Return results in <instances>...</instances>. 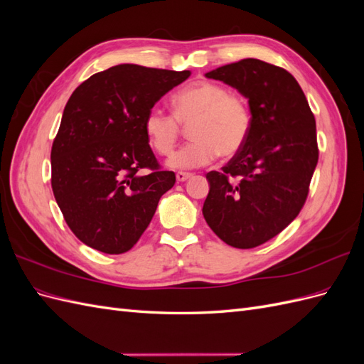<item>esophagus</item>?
Masks as SVG:
<instances>
[{
    "instance_id": "1",
    "label": "esophagus",
    "mask_w": 364,
    "mask_h": 364,
    "mask_svg": "<svg viewBox=\"0 0 364 364\" xmlns=\"http://www.w3.org/2000/svg\"><path fill=\"white\" fill-rule=\"evenodd\" d=\"M191 173H183V171H179V173H176V179H178V182H185V181H188L190 178H191Z\"/></svg>"
}]
</instances>
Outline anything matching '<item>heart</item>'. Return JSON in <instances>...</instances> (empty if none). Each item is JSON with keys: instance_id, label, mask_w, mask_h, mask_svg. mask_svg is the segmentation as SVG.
Returning a JSON list of instances; mask_svg holds the SVG:
<instances>
[{"instance_id": "heart-1", "label": "heart", "mask_w": 364, "mask_h": 364, "mask_svg": "<svg viewBox=\"0 0 364 364\" xmlns=\"http://www.w3.org/2000/svg\"><path fill=\"white\" fill-rule=\"evenodd\" d=\"M173 114L153 107L144 118V132L151 147L170 155L188 126L193 138L168 159L176 170H191L211 164L218 155L232 158L245 147L252 127V112L246 98L229 92L223 85L197 82L182 87L171 98Z\"/></svg>"}]
</instances>
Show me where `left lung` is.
<instances>
[{
	"label": "left lung",
	"instance_id": "left-lung-1",
	"mask_svg": "<svg viewBox=\"0 0 364 364\" xmlns=\"http://www.w3.org/2000/svg\"><path fill=\"white\" fill-rule=\"evenodd\" d=\"M247 98L252 127L222 171L206 173L203 217L237 249L277 237L302 209L318 159L316 119L304 91L284 68L243 59L205 74Z\"/></svg>",
	"mask_w": 364,
	"mask_h": 364
}]
</instances>
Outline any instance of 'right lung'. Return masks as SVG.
<instances>
[{
  "label": "right lung",
  "instance_id": "obj_1",
  "mask_svg": "<svg viewBox=\"0 0 364 364\" xmlns=\"http://www.w3.org/2000/svg\"><path fill=\"white\" fill-rule=\"evenodd\" d=\"M191 75L123 63L75 87L51 149V186L82 243L118 255L136 245L176 182L149 146L144 118ZM149 168L146 176L137 171Z\"/></svg>",
  "mask_w": 364,
  "mask_h": 364
}]
</instances>
